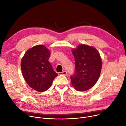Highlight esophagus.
<instances>
[{"label": "esophagus", "mask_w": 126, "mask_h": 126, "mask_svg": "<svg viewBox=\"0 0 126 126\" xmlns=\"http://www.w3.org/2000/svg\"><path fill=\"white\" fill-rule=\"evenodd\" d=\"M63 75L64 76H66L67 74V72L66 71H63L62 72H58V75Z\"/></svg>", "instance_id": "obj_1"}]
</instances>
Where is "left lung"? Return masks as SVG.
Wrapping results in <instances>:
<instances>
[{"label":"left lung","instance_id":"1","mask_svg":"<svg viewBox=\"0 0 126 126\" xmlns=\"http://www.w3.org/2000/svg\"><path fill=\"white\" fill-rule=\"evenodd\" d=\"M75 59V71L70 76L71 83L78 91L91 89L96 83L100 75L102 62L94 47L81 44L72 49Z\"/></svg>","mask_w":126,"mask_h":126}]
</instances>
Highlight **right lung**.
I'll use <instances>...</instances> for the list:
<instances>
[{
    "label": "right lung",
    "instance_id": "obj_1",
    "mask_svg": "<svg viewBox=\"0 0 126 126\" xmlns=\"http://www.w3.org/2000/svg\"><path fill=\"white\" fill-rule=\"evenodd\" d=\"M50 54L45 46L38 45L28 49L21 60V70L25 81L38 92L48 90L58 76L48 62Z\"/></svg>",
    "mask_w": 126,
    "mask_h": 126
}]
</instances>
